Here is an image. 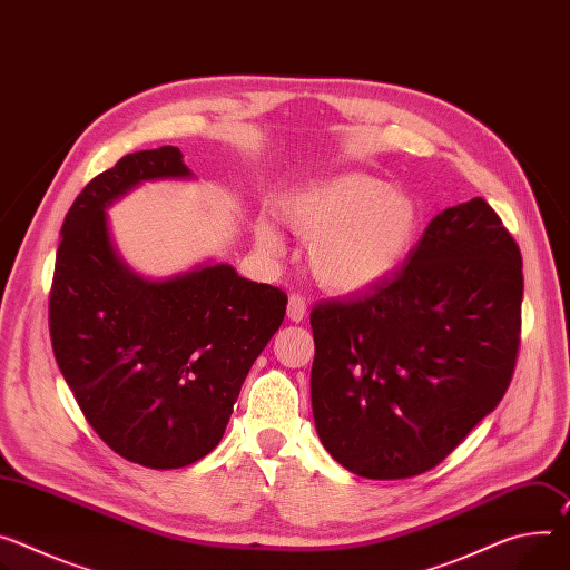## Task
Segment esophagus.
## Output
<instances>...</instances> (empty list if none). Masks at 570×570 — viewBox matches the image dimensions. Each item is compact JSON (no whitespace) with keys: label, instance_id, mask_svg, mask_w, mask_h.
<instances>
[{"label":"esophagus","instance_id":"obj_1","mask_svg":"<svg viewBox=\"0 0 570 570\" xmlns=\"http://www.w3.org/2000/svg\"><path fill=\"white\" fill-rule=\"evenodd\" d=\"M286 314H288V318H291L293 323H299V321L306 316V299H304L302 295L293 293V295L288 297V308H286Z\"/></svg>","mask_w":570,"mask_h":570}]
</instances>
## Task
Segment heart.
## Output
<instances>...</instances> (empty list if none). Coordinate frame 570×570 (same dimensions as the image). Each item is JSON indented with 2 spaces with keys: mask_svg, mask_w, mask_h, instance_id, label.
I'll list each match as a JSON object with an SVG mask.
<instances>
[{
  "mask_svg": "<svg viewBox=\"0 0 570 570\" xmlns=\"http://www.w3.org/2000/svg\"><path fill=\"white\" fill-rule=\"evenodd\" d=\"M282 220L308 243V268L316 282L338 295L364 293L402 264L416 240L421 212L411 195L371 175H343L304 190L282 206ZM258 240L275 247L262 227Z\"/></svg>",
  "mask_w": 570,
  "mask_h": 570,
  "instance_id": "obj_1",
  "label": "heart"
}]
</instances>
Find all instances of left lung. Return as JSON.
<instances>
[{
  "label": "left lung",
  "instance_id": "8db88e82",
  "mask_svg": "<svg viewBox=\"0 0 570 570\" xmlns=\"http://www.w3.org/2000/svg\"><path fill=\"white\" fill-rule=\"evenodd\" d=\"M523 262L489 202L441 212L400 271L312 308V406L354 475L439 465L502 400L521 345Z\"/></svg>",
  "mask_w": 570,
  "mask_h": 570
}]
</instances>
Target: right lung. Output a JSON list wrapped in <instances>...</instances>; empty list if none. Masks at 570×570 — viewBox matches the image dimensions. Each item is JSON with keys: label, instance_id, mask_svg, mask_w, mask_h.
<instances>
[{"label": "right lung", "instance_id": "add662e5", "mask_svg": "<svg viewBox=\"0 0 570 570\" xmlns=\"http://www.w3.org/2000/svg\"><path fill=\"white\" fill-rule=\"evenodd\" d=\"M181 159L173 145L134 151L86 184L63 220L49 293L51 347L86 421L127 461L161 471L220 443L288 302L227 264L166 282L122 264L105 209L140 181L190 177Z\"/></svg>", "mask_w": 570, "mask_h": 570}]
</instances>
